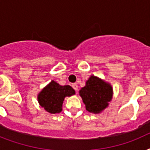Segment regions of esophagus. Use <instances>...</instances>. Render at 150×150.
<instances>
[{
	"mask_svg": "<svg viewBox=\"0 0 150 150\" xmlns=\"http://www.w3.org/2000/svg\"><path fill=\"white\" fill-rule=\"evenodd\" d=\"M71 86H72L73 89H75V91H78V85H77V83H73Z\"/></svg>",
	"mask_w": 150,
	"mask_h": 150,
	"instance_id": "esophagus-1",
	"label": "esophagus"
}]
</instances>
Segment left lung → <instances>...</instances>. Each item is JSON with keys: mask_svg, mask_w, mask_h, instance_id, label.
I'll return each instance as SVG.
<instances>
[{"mask_svg": "<svg viewBox=\"0 0 150 150\" xmlns=\"http://www.w3.org/2000/svg\"><path fill=\"white\" fill-rule=\"evenodd\" d=\"M79 95L86 110L100 114L109 106L113 98V88L109 82L91 75L86 82V86L79 90Z\"/></svg>", "mask_w": 150, "mask_h": 150, "instance_id": "8db88e82", "label": "left lung"}]
</instances>
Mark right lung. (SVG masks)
<instances>
[{
    "label": "right lung",
    "mask_w": 150,
    "mask_h": 150,
    "mask_svg": "<svg viewBox=\"0 0 150 150\" xmlns=\"http://www.w3.org/2000/svg\"><path fill=\"white\" fill-rule=\"evenodd\" d=\"M72 87L66 85L61 86L52 80L38 93L37 100L41 107L50 114H58L62 111V105L66 96L75 95Z\"/></svg>",
    "instance_id": "obj_1"
}]
</instances>
